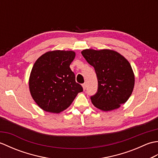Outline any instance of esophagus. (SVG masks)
<instances>
[{
	"label": "esophagus",
	"mask_w": 158,
	"mask_h": 158,
	"mask_svg": "<svg viewBox=\"0 0 158 158\" xmlns=\"http://www.w3.org/2000/svg\"><path fill=\"white\" fill-rule=\"evenodd\" d=\"M82 86H83V89H86V87H87V85H86V83H83V84L82 85Z\"/></svg>",
	"instance_id": "1"
}]
</instances>
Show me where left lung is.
<instances>
[{
    "label": "left lung",
    "instance_id": "obj_1",
    "mask_svg": "<svg viewBox=\"0 0 158 158\" xmlns=\"http://www.w3.org/2000/svg\"><path fill=\"white\" fill-rule=\"evenodd\" d=\"M81 54L94 66L98 79V90L90 96L93 105L105 111L119 108L128 100L135 85L129 62L110 49H85Z\"/></svg>",
    "mask_w": 158,
    "mask_h": 158
}]
</instances>
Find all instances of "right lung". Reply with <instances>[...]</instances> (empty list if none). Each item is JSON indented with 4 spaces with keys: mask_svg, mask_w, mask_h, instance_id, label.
<instances>
[{
    "mask_svg": "<svg viewBox=\"0 0 158 158\" xmlns=\"http://www.w3.org/2000/svg\"><path fill=\"white\" fill-rule=\"evenodd\" d=\"M75 57L72 51L49 52L35 62L29 79L31 96L41 108L60 113L71 105L82 86L70 68Z\"/></svg>",
    "mask_w": 158,
    "mask_h": 158,
    "instance_id": "right-lung-1",
    "label": "right lung"
}]
</instances>
